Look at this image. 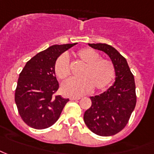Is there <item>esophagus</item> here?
<instances>
[{
  "mask_svg": "<svg viewBox=\"0 0 154 154\" xmlns=\"http://www.w3.org/2000/svg\"><path fill=\"white\" fill-rule=\"evenodd\" d=\"M69 99L74 101V100H79V99H81V97H70Z\"/></svg>",
  "mask_w": 154,
  "mask_h": 154,
  "instance_id": "obj_1",
  "label": "esophagus"
}]
</instances>
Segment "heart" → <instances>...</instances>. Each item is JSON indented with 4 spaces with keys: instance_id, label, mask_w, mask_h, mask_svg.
<instances>
[{
    "instance_id": "heart-1",
    "label": "heart",
    "mask_w": 154,
    "mask_h": 154,
    "mask_svg": "<svg viewBox=\"0 0 154 154\" xmlns=\"http://www.w3.org/2000/svg\"><path fill=\"white\" fill-rule=\"evenodd\" d=\"M75 57L84 67L80 70L78 79H69L62 85V92L71 97H79L94 90H103L113 81L115 69L111 61L101 58L100 55L91 48H81L75 52ZM55 75L65 79L70 75L69 59L66 55L57 58L54 64Z\"/></svg>"
}]
</instances>
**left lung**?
<instances>
[{"mask_svg":"<svg viewBox=\"0 0 154 154\" xmlns=\"http://www.w3.org/2000/svg\"><path fill=\"white\" fill-rule=\"evenodd\" d=\"M89 46L108 54L115 69V81L107 91L91 97V106L85 112L84 121L98 136H113L125 127L136 107L134 75L126 59L114 47L103 43Z\"/></svg>","mask_w":154,"mask_h":154,"instance_id":"obj_1","label":"left lung"}]
</instances>
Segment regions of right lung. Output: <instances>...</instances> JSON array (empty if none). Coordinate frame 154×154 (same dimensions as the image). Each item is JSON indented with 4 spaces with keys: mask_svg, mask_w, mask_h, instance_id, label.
Wrapping results in <instances>:
<instances>
[{
    "mask_svg": "<svg viewBox=\"0 0 154 154\" xmlns=\"http://www.w3.org/2000/svg\"><path fill=\"white\" fill-rule=\"evenodd\" d=\"M75 45L50 46L28 61L22 70L15 91V103L19 115L29 126L37 130L51 126L69 101L56 94L59 84L54 64L63 52Z\"/></svg>",
    "mask_w": 154,
    "mask_h": 154,
    "instance_id": "add662e5",
    "label": "right lung"
}]
</instances>
